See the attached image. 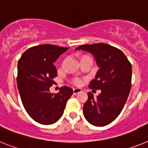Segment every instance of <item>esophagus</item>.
Wrapping results in <instances>:
<instances>
[{
    "label": "esophagus",
    "mask_w": 148,
    "mask_h": 148,
    "mask_svg": "<svg viewBox=\"0 0 148 148\" xmlns=\"http://www.w3.org/2000/svg\"><path fill=\"white\" fill-rule=\"evenodd\" d=\"M80 92H82V89H80V88H74V89H73V92H74V95H76V94Z\"/></svg>",
    "instance_id": "34e87169"
}]
</instances>
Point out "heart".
<instances>
[{"instance_id":"b5f03b06","label":"heart","mask_w":148,"mask_h":148,"mask_svg":"<svg viewBox=\"0 0 148 148\" xmlns=\"http://www.w3.org/2000/svg\"><path fill=\"white\" fill-rule=\"evenodd\" d=\"M74 83L75 85L79 86L82 84V81H81V80H80V79H77V78H76V79H74Z\"/></svg>"}]
</instances>
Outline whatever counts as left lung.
<instances>
[{"label": "left lung", "mask_w": 148, "mask_h": 148, "mask_svg": "<svg viewBox=\"0 0 148 148\" xmlns=\"http://www.w3.org/2000/svg\"><path fill=\"white\" fill-rule=\"evenodd\" d=\"M77 50L92 54L99 67L90 89H101L96 98L88 93L84 115L89 123L105 126L113 122L122 111L132 86V64L120 49L106 43L82 45Z\"/></svg>", "instance_id": "8db88e82"}]
</instances>
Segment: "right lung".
Returning a JSON list of instances; mask_svg holds the SVG:
<instances>
[{
  "mask_svg": "<svg viewBox=\"0 0 148 148\" xmlns=\"http://www.w3.org/2000/svg\"><path fill=\"white\" fill-rule=\"evenodd\" d=\"M68 49L51 44L35 46L27 49L18 62L17 87L22 105L33 120L43 125L55 123L61 118L73 94L68 86L61 87L57 94L49 92L57 76L53 63Z\"/></svg>",
  "mask_w": 148,
  "mask_h": 148,
  "instance_id": "right-lung-1",
  "label": "right lung"
}]
</instances>
